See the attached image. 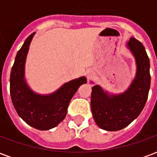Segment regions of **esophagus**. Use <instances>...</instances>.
Masks as SVG:
<instances>
[{"label": "esophagus", "mask_w": 157, "mask_h": 157, "mask_svg": "<svg viewBox=\"0 0 157 157\" xmlns=\"http://www.w3.org/2000/svg\"><path fill=\"white\" fill-rule=\"evenodd\" d=\"M86 76H87V78H92V76H94V72L91 70H88L86 71Z\"/></svg>", "instance_id": "1"}]
</instances>
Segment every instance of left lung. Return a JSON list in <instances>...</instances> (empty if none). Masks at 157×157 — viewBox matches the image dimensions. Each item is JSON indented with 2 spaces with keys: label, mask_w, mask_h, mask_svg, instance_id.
I'll return each mask as SVG.
<instances>
[{
  "label": "left lung",
  "mask_w": 157,
  "mask_h": 157,
  "mask_svg": "<svg viewBox=\"0 0 157 157\" xmlns=\"http://www.w3.org/2000/svg\"><path fill=\"white\" fill-rule=\"evenodd\" d=\"M135 57L136 74L128 88L111 94L99 85L92 87L91 109L96 124L104 130L117 131L128 126L144 109L151 86L150 60L145 47L135 38L127 42Z\"/></svg>",
  "instance_id": "8db88e82"
}]
</instances>
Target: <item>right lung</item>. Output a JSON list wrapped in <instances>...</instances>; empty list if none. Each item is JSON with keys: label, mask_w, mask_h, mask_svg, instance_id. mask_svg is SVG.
<instances>
[{"label": "right lung", "mask_w": 157, "mask_h": 157, "mask_svg": "<svg viewBox=\"0 0 157 157\" xmlns=\"http://www.w3.org/2000/svg\"><path fill=\"white\" fill-rule=\"evenodd\" d=\"M34 34L26 39L16 55L10 76V93L16 111L23 121L39 130H48L65 118L72 97L80 86L86 83V78L82 76L71 80L47 95L33 92L25 80V63Z\"/></svg>", "instance_id": "1"}]
</instances>
